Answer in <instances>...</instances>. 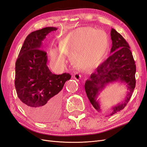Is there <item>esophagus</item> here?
Returning <instances> with one entry per match:
<instances>
[{
    "label": "esophagus",
    "mask_w": 147,
    "mask_h": 147,
    "mask_svg": "<svg viewBox=\"0 0 147 147\" xmlns=\"http://www.w3.org/2000/svg\"><path fill=\"white\" fill-rule=\"evenodd\" d=\"M74 78L75 79H76L77 80H79L81 78V75L78 72H76V71H75L74 72Z\"/></svg>",
    "instance_id": "obj_1"
}]
</instances>
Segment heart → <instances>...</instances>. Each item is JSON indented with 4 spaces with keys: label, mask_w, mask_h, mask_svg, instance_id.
<instances>
[{
    "label": "heart",
    "mask_w": 147,
    "mask_h": 147,
    "mask_svg": "<svg viewBox=\"0 0 147 147\" xmlns=\"http://www.w3.org/2000/svg\"><path fill=\"white\" fill-rule=\"evenodd\" d=\"M84 32L88 36L92 38L90 46L84 50L75 53L72 56L74 64L78 67L84 70L92 69L98 66L108 54L109 50V40L107 34L102 29H97L92 27H82L71 31L62 38L59 42V50H50V55L53 59L63 63L64 55H70L75 51L72 45V40L78 33Z\"/></svg>",
    "instance_id": "b5f03b06"
}]
</instances>
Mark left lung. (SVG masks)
<instances>
[{"mask_svg":"<svg viewBox=\"0 0 147 147\" xmlns=\"http://www.w3.org/2000/svg\"><path fill=\"white\" fill-rule=\"evenodd\" d=\"M110 35L112 40L110 53L112 54L91 75L84 84V88L92 106L97 112H101L97 97L107 84L116 82L126 84L129 91L126 99L122 103L111 109L112 116L125 107L131 99L136 86V66L129 45L126 40L113 28Z\"/></svg>","mask_w":147,"mask_h":147,"instance_id":"left-lung-1","label":"left lung"}]
</instances>
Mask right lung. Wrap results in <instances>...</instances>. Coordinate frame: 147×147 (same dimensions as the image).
<instances>
[{
    "instance_id": "1",
    "label": "right lung",
    "mask_w": 147,
    "mask_h": 147,
    "mask_svg": "<svg viewBox=\"0 0 147 147\" xmlns=\"http://www.w3.org/2000/svg\"><path fill=\"white\" fill-rule=\"evenodd\" d=\"M56 28L47 27L26 38L15 64V88L23 108L38 121H46L61 105V93L69 74H53L47 65V53L41 50L46 35Z\"/></svg>"
}]
</instances>
